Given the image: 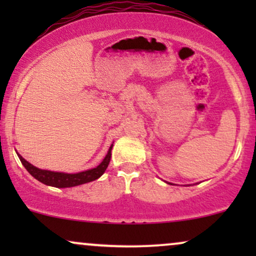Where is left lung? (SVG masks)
Returning <instances> with one entry per match:
<instances>
[{
    "instance_id": "obj_1",
    "label": "left lung",
    "mask_w": 256,
    "mask_h": 256,
    "mask_svg": "<svg viewBox=\"0 0 256 256\" xmlns=\"http://www.w3.org/2000/svg\"><path fill=\"white\" fill-rule=\"evenodd\" d=\"M168 184H170V183H168Z\"/></svg>"
}]
</instances>
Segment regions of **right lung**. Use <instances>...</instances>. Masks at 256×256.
I'll list each match as a JSON object with an SVG mask.
<instances>
[{
	"mask_svg": "<svg viewBox=\"0 0 256 256\" xmlns=\"http://www.w3.org/2000/svg\"><path fill=\"white\" fill-rule=\"evenodd\" d=\"M112 148L113 144L110 146V150H108L107 155H106L104 161L98 167L95 168L88 170L84 172H78V173H64V172H52V171H46V170H40L37 168L36 166L31 165L30 162L25 160L24 158L20 154H18L20 161L24 165V167L28 170V173L40 180V183L46 185H50V186L55 188H71V186H77V185L89 183V182L95 180L101 177L104 174L106 170H107L108 165H110V156H112Z\"/></svg>",
	"mask_w": 256,
	"mask_h": 256,
	"instance_id": "obj_1",
	"label": "right lung"
}]
</instances>
